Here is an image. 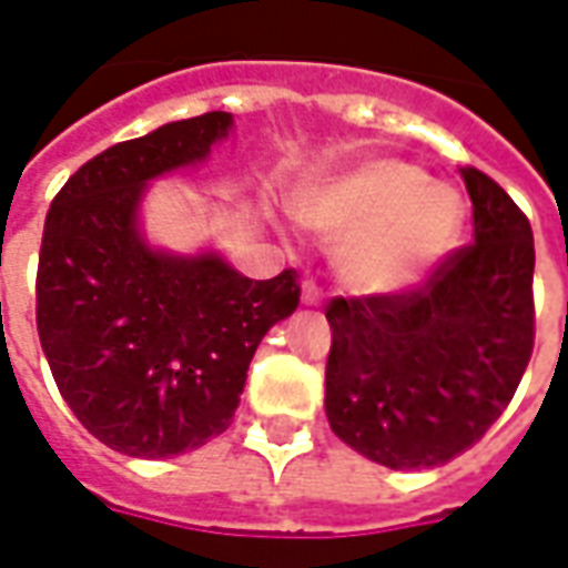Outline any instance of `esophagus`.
Masks as SVG:
<instances>
[{"mask_svg":"<svg viewBox=\"0 0 568 568\" xmlns=\"http://www.w3.org/2000/svg\"><path fill=\"white\" fill-rule=\"evenodd\" d=\"M301 301L307 304V307H316V304H322V288L313 280H304V285H301Z\"/></svg>","mask_w":568,"mask_h":568,"instance_id":"obj_1","label":"esophagus"}]
</instances>
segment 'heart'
Returning <instances> with one entry per match:
<instances>
[{"label": "heart", "mask_w": 568, "mask_h": 568, "mask_svg": "<svg viewBox=\"0 0 568 568\" xmlns=\"http://www.w3.org/2000/svg\"><path fill=\"white\" fill-rule=\"evenodd\" d=\"M292 210L310 231L344 236L337 273L362 295L414 283L453 246L463 224V200L450 185L386 154L313 179Z\"/></svg>", "instance_id": "heart-1"}]
</instances>
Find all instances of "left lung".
Segmentation results:
<instances>
[{
  "instance_id": "8db88e82",
  "label": "left lung",
  "mask_w": 568,
  "mask_h": 568,
  "mask_svg": "<svg viewBox=\"0 0 568 568\" xmlns=\"http://www.w3.org/2000/svg\"><path fill=\"white\" fill-rule=\"evenodd\" d=\"M475 243L453 248L426 283L332 297L325 414L337 438L395 471L468 450L517 393L532 344V227L499 182L459 170Z\"/></svg>"
}]
</instances>
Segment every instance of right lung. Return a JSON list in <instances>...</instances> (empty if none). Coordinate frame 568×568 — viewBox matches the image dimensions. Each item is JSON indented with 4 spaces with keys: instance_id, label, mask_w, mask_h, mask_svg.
<instances>
[{
    "instance_id": "right-lung-1",
    "label": "right lung",
    "mask_w": 568,
    "mask_h": 568,
    "mask_svg": "<svg viewBox=\"0 0 568 568\" xmlns=\"http://www.w3.org/2000/svg\"><path fill=\"white\" fill-rule=\"evenodd\" d=\"M234 118L206 112L118 142L79 166L48 210L36 325L63 402L105 447L166 459L231 426L261 337L301 301L297 273L248 280L215 252L142 240L151 179L203 161Z\"/></svg>"
}]
</instances>
